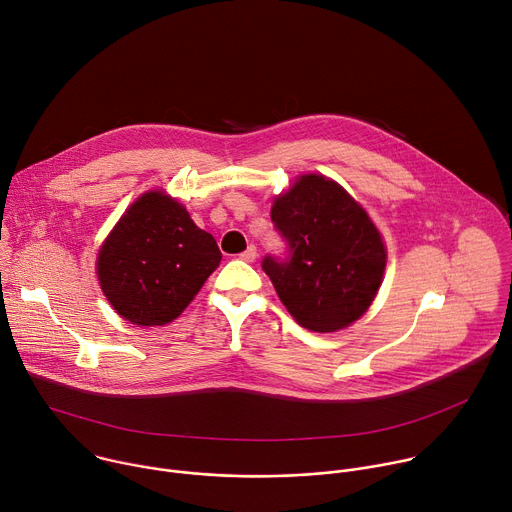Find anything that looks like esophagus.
<instances>
[{
    "mask_svg": "<svg viewBox=\"0 0 512 512\" xmlns=\"http://www.w3.org/2000/svg\"><path fill=\"white\" fill-rule=\"evenodd\" d=\"M243 261H247V263H253L255 259H257V249L251 245L247 251H243L241 255H239Z\"/></svg>",
    "mask_w": 512,
    "mask_h": 512,
    "instance_id": "esophagus-1",
    "label": "esophagus"
}]
</instances>
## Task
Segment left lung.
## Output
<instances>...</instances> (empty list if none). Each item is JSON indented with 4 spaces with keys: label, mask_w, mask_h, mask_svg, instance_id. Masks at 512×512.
Here are the masks:
<instances>
[{
    "label": "left lung",
    "mask_w": 512,
    "mask_h": 512,
    "mask_svg": "<svg viewBox=\"0 0 512 512\" xmlns=\"http://www.w3.org/2000/svg\"><path fill=\"white\" fill-rule=\"evenodd\" d=\"M271 221L291 257L263 259L285 310L312 332H336L375 302L387 267V247L369 212L336 180L300 174L277 194Z\"/></svg>",
    "instance_id": "8db88e82"
}]
</instances>
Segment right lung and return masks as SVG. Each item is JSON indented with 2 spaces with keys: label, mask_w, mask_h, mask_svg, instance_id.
<instances>
[{
  "label": "right lung",
  "mask_w": 512,
  "mask_h": 512,
  "mask_svg": "<svg viewBox=\"0 0 512 512\" xmlns=\"http://www.w3.org/2000/svg\"><path fill=\"white\" fill-rule=\"evenodd\" d=\"M214 237L196 227L178 198L139 194L99 247L95 273L111 308L129 324L174 322L221 263Z\"/></svg>",
  "instance_id": "right-lung-1"
}]
</instances>
